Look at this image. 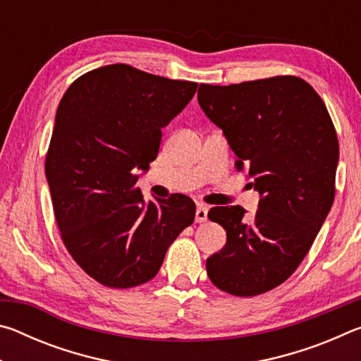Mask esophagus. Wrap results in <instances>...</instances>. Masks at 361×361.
Returning a JSON list of instances; mask_svg holds the SVG:
<instances>
[{"mask_svg":"<svg viewBox=\"0 0 361 361\" xmlns=\"http://www.w3.org/2000/svg\"><path fill=\"white\" fill-rule=\"evenodd\" d=\"M207 213H209V210H207L205 205H197V210H195V221L197 223H204L207 221Z\"/></svg>","mask_w":361,"mask_h":361,"instance_id":"34e87169","label":"esophagus"}]
</instances>
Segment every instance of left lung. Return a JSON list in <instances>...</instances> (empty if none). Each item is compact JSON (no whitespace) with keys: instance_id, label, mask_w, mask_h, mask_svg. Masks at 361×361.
<instances>
[{"instance_id":"left-lung-1","label":"left lung","mask_w":361,"mask_h":361,"mask_svg":"<svg viewBox=\"0 0 361 361\" xmlns=\"http://www.w3.org/2000/svg\"><path fill=\"white\" fill-rule=\"evenodd\" d=\"M197 100L237 156V172L245 170L261 195L252 216L240 205L209 212L228 240L207 259V274L229 295H261L296 271L331 210L339 161L333 121L296 76L200 84Z\"/></svg>"}]
</instances>
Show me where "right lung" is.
<instances>
[{
	"instance_id": "right-lung-1",
	"label": "right lung",
	"mask_w": 361,
	"mask_h": 361,
	"mask_svg": "<svg viewBox=\"0 0 361 361\" xmlns=\"http://www.w3.org/2000/svg\"><path fill=\"white\" fill-rule=\"evenodd\" d=\"M197 82L114 63L79 76L59 103L46 154L54 215L71 258L109 288L156 277L195 204L183 194L145 202L135 170H148L166 127Z\"/></svg>"
}]
</instances>
